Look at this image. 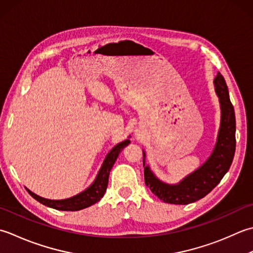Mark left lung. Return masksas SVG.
I'll use <instances>...</instances> for the list:
<instances>
[{"label": "left lung", "instance_id": "left-lung-1", "mask_svg": "<svg viewBox=\"0 0 253 253\" xmlns=\"http://www.w3.org/2000/svg\"><path fill=\"white\" fill-rule=\"evenodd\" d=\"M214 87L220 106V126L213 152L204 164L178 183H166L145 165L146 154L143 151L145 184L165 203L185 205L204 198L219 183L233 163L236 149L235 110L229 99L227 85L219 72L214 80Z\"/></svg>", "mask_w": 253, "mask_h": 253}]
</instances>
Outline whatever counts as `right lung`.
<instances>
[{
    "label": "right lung",
    "mask_w": 253,
    "mask_h": 253,
    "mask_svg": "<svg viewBox=\"0 0 253 253\" xmlns=\"http://www.w3.org/2000/svg\"><path fill=\"white\" fill-rule=\"evenodd\" d=\"M128 144H130V140L122 141L119 144H117V145L107 154L105 161L102 163L94 182H92L88 188L85 189L83 192L76 194L74 197L64 200H49L39 197V195L32 192L27 188H26V190H27L28 193L32 195L35 200H37L41 204L58 211H72V212H73V211H80L86 208H89V206L97 203L98 201L104 197L108 187V180H109L110 170L113 165H115L120 152L126 146H127Z\"/></svg>",
    "instance_id": "1"
}]
</instances>
